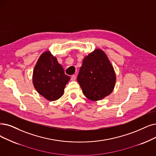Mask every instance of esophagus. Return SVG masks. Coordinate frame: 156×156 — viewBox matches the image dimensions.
<instances>
[{
	"mask_svg": "<svg viewBox=\"0 0 156 156\" xmlns=\"http://www.w3.org/2000/svg\"><path fill=\"white\" fill-rule=\"evenodd\" d=\"M76 75H72V76H71V80H76Z\"/></svg>",
	"mask_w": 156,
	"mask_h": 156,
	"instance_id": "1",
	"label": "esophagus"
}]
</instances>
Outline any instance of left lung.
<instances>
[{
    "instance_id": "obj_1",
    "label": "left lung",
    "mask_w": 156,
    "mask_h": 156,
    "mask_svg": "<svg viewBox=\"0 0 156 156\" xmlns=\"http://www.w3.org/2000/svg\"><path fill=\"white\" fill-rule=\"evenodd\" d=\"M77 79L84 96L97 101L113 91L116 75L106 54L101 49H95L84 58Z\"/></svg>"
}]
</instances>
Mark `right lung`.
<instances>
[{"label":"right lung","mask_w":156,"mask_h":156,"mask_svg":"<svg viewBox=\"0 0 156 156\" xmlns=\"http://www.w3.org/2000/svg\"><path fill=\"white\" fill-rule=\"evenodd\" d=\"M70 79L51 52L46 51L40 55L33 70V83L41 95L50 101H56L63 96Z\"/></svg>","instance_id":"add662e5"}]
</instances>
